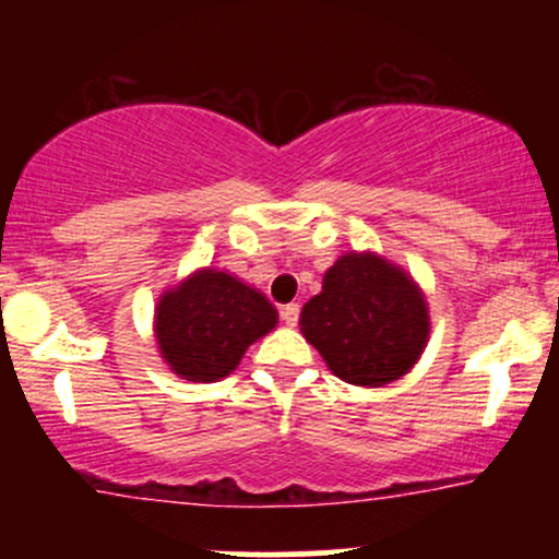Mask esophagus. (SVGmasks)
<instances>
[{
	"mask_svg": "<svg viewBox=\"0 0 559 559\" xmlns=\"http://www.w3.org/2000/svg\"><path fill=\"white\" fill-rule=\"evenodd\" d=\"M281 318H284L286 325H297V318H299V305H297V301L286 305L284 310H281Z\"/></svg>",
	"mask_w": 559,
	"mask_h": 559,
	"instance_id": "34e87169",
	"label": "esophagus"
}]
</instances>
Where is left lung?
<instances>
[{
    "label": "left lung",
    "mask_w": 559,
    "mask_h": 559,
    "mask_svg": "<svg viewBox=\"0 0 559 559\" xmlns=\"http://www.w3.org/2000/svg\"><path fill=\"white\" fill-rule=\"evenodd\" d=\"M299 331L336 378L386 386L415 368L431 336L418 281L376 252H346L299 316Z\"/></svg>",
    "instance_id": "8db88e82"
}]
</instances>
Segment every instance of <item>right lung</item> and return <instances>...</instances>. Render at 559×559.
I'll return each mask as SVG.
<instances>
[{"instance_id": "right-lung-1", "label": "right lung", "mask_w": 559, "mask_h": 559, "mask_svg": "<svg viewBox=\"0 0 559 559\" xmlns=\"http://www.w3.org/2000/svg\"><path fill=\"white\" fill-rule=\"evenodd\" d=\"M278 325L260 288L221 267H197L155 305L163 362L183 381L215 383L239 368L243 352Z\"/></svg>"}]
</instances>
